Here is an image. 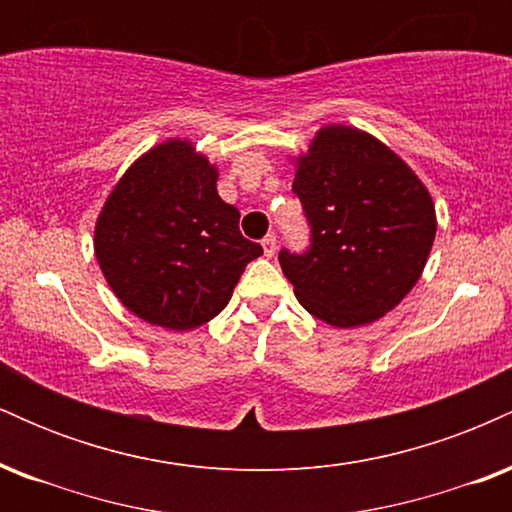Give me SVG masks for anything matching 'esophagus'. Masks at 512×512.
I'll return each instance as SVG.
<instances>
[{
    "instance_id": "obj_1",
    "label": "esophagus",
    "mask_w": 512,
    "mask_h": 512,
    "mask_svg": "<svg viewBox=\"0 0 512 512\" xmlns=\"http://www.w3.org/2000/svg\"><path fill=\"white\" fill-rule=\"evenodd\" d=\"M262 248H264V255H267V257H274L276 255V236H274V233L264 236Z\"/></svg>"
}]
</instances>
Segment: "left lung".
<instances>
[{"mask_svg": "<svg viewBox=\"0 0 512 512\" xmlns=\"http://www.w3.org/2000/svg\"><path fill=\"white\" fill-rule=\"evenodd\" d=\"M296 168L310 248L281 250V272L317 320L344 330L375 322L424 272L438 226L431 195L395 151L356 127H322Z\"/></svg>", "mask_w": 512, "mask_h": 512, "instance_id": "obj_1", "label": "left lung"}]
</instances>
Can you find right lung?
<instances>
[{
	"instance_id": "1",
	"label": "right lung",
	"mask_w": 512,
	"mask_h": 512,
	"mask_svg": "<svg viewBox=\"0 0 512 512\" xmlns=\"http://www.w3.org/2000/svg\"><path fill=\"white\" fill-rule=\"evenodd\" d=\"M219 170L187 139H168L129 166L96 221V260L127 310L185 332L226 308L262 245L216 192Z\"/></svg>"
}]
</instances>
